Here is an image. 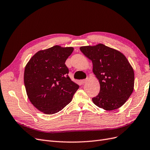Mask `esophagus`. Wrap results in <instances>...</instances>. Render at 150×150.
Here are the masks:
<instances>
[{"label":"esophagus","instance_id":"esophagus-1","mask_svg":"<svg viewBox=\"0 0 150 150\" xmlns=\"http://www.w3.org/2000/svg\"><path fill=\"white\" fill-rule=\"evenodd\" d=\"M87 81H88V79H83L81 81V82L83 84H85L86 82H87Z\"/></svg>","mask_w":150,"mask_h":150}]
</instances>
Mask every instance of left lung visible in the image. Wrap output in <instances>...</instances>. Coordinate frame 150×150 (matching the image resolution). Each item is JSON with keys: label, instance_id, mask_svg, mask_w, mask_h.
Here are the masks:
<instances>
[{"label": "left lung", "instance_id": "obj_1", "mask_svg": "<svg viewBox=\"0 0 150 150\" xmlns=\"http://www.w3.org/2000/svg\"><path fill=\"white\" fill-rule=\"evenodd\" d=\"M80 50L91 60L100 84V91L93 102L107 111L122 106L132 94L134 83L133 69L124 54L103 44L82 46Z\"/></svg>", "mask_w": 150, "mask_h": 150}]
</instances>
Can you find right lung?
<instances>
[{"instance_id":"add662e5","label":"right lung","mask_w":150,"mask_h":150,"mask_svg":"<svg viewBox=\"0 0 150 150\" xmlns=\"http://www.w3.org/2000/svg\"><path fill=\"white\" fill-rule=\"evenodd\" d=\"M73 50L72 47L54 46L35 53L25 66L24 80L28 98L45 114L62 110L79 89L68 76L65 64Z\"/></svg>"}]
</instances>
